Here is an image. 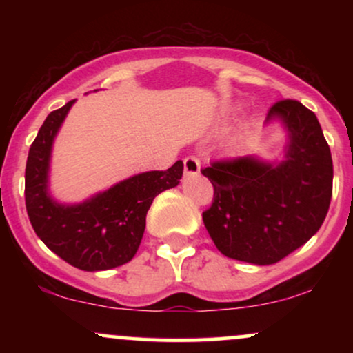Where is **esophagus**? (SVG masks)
I'll return each instance as SVG.
<instances>
[{
    "mask_svg": "<svg viewBox=\"0 0 353 353\" xmlns=\"http://www.w3.org/2000/svg\"><path fill=\"white\" fill-rule=\"evenodd\" d=\"M201 171V161L196 156H188L184 159V172L188 176H196Z\"/></svg>",
    "mask_w": 353,
    "mask_h": 353,
    "instance_id": "34e87169",
    "label": "esophagus"
}]
</instances>
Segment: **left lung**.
I'll return each instance as SVG.
<instances>
[{
  "label": "left lung",
  "instance_id": "left-lung-1",
  "mask_svg": "<svg viewBox=\"0 0 353 353\" xmlns=\"http://www.w3.org/2000/svg\"><path fill=\"white\" fill-rule=\"evenodd\" d=\"M272 119L289 134L281 163L245 156L201 169L214 185L212 204L202 212L210 239L228 257L257 265L282 261L317 232L334 181L317 116L299 101L282 99L269 109L267 123Z\"/></svg>",
  "mask_w": 353,
  "mask_h": 353
}]
</instances>
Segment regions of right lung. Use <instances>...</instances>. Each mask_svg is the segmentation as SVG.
I'll return each instance as SVG.
<instances>
[{
  "label": "right lung",
  "mask_w": 353,
  "mask_h": 353,
  "mask_svg": "<svg viewBox=\"0 0 353 353\" xmlns=\"http://www.w3.org/2000/svg\"><path fill=\"white\" fill-rule=\"evenodd\" d=\"M74 99L50 112L30 148L24 172V199L36 236L63 261L81 270L114 269L134 257L154 197L176 188L184 164L121 181L83 204H58L48 192L52 141Z\"/></svg>",
  "instance_id": "obj_1"
}]
</instances>
